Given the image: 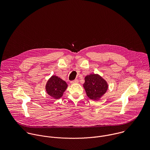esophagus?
Wrapping results in <instances>:
<instances>
[{"label":"esophagus","instance_id":"obj_1","mask_svg":"<svg viewBox=\"0 0 150 150\" xmlns=\"http://www.w3.org/2000/svg\"><path fill=\"white\" fill-rule=\"evenodd\" d=\"M70 83L72 84H77L79 83V80L77 79H76V80H73V81H71Z\"/></svg>","mask_w":150,"mask_h":150}]
</instances>
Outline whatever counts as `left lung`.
Instances as JSON below:
<instances>
[{"label": "left lung", "mask_w": 150, "mask_h": 150, "mask_svg": "<svg viewBox=\"0 0 150 150\" xmlns=\"http://www.w3.org/2000/svg\"><path fill=\"white\" fill-rule=\"evenodd\" d=\"M87 96L92 100H99L107 92V81L98 74H90L85 77L83 84Z\"/></svg>", "instance_id": "1"}]
</instances>
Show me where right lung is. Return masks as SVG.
<instances>
[{
  "instance_id": "right-lung-1",
  "label": "right lung",
  "mask_w": 150,
  "mask_h": 150,
  "mask_svg": "<svg viewBox=\"0 0 150 150\" xmlns=\"http://www.w3.org/2000/svg\"><path fill=\"white\" fill-rule=\"evenodd\" d=\"M67 88V84L57 76H52L47 81L45 91L48 95L55 99H60Z\"/></svg>"
}]
</instances>
